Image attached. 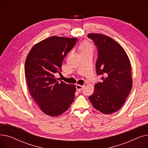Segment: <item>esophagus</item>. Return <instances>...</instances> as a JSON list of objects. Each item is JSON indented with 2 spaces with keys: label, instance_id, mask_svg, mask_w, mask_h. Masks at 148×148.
Wrapping results in <instances>:
<instances>
[{
  "label": "esophagus",
  "instance_id": "esophagus-1",
  "mask_svg": "<svg viewBox=\"0 0 148 148\" xmlns=\"http://www.w3.org/2000/svg\"><path fill=\"white\" fill-rule=\"evenodd\" d=\"M83 87H84L83 85L82 86V85L77 84L76 85V89L78 90V91H80V90H82L83 89Z\"/></svg>",
  "mask_w": 148,
  "mask_h": 148
}]
</instances>
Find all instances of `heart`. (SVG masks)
<instances>
[{"instance_id":"heart-1","label":"heart","mask_w":148,"mask_h":148,"mask_svg":"<svg viewBox=\"0 0 148 148\" xmlns=\"http://www.w3.org/2000/svg\"><path fill=\"white\" fill-rule=\"evenodd\" d=\"M79 49L80 53L92 50V46L87 41H83L79 45Z\"/></svg>"}]
</instances>
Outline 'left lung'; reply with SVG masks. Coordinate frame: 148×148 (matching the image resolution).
I'll list each match as a JSON object with an SVG mask.
<instances>
[{
  "label": "left lung",
  "instance_id": "1",
  "mask_svg": "<svg viewBox=\"0 0 148 148\" xmlns=\"http://www.w3.org/2000/svg\"><path fill=\"white\" fill-rule=\"evenodd\" d=\"M88 37L97 47L96 72L102 76L89 99L97 110L111 114L120 109L131 90L130 61L125 51L112 38L98 34H89Z\"/></svg>",
  "mask_w": 148,
  "mask_h": 148
}]
</instances>
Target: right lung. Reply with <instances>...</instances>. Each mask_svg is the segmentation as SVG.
Listing matches in <instances>:
<instances>
[{"label": "right lung", "instance_id": "add662e5", "mask_svg": "<svg viewBox=\"0 0 148 148\" xmlns=\"http://www.w3.org/2000/svg\"><path fill=\"white\" fill-rule=\"evenodd\" d=\"M77 38L53 36L35 44L25 62V73L29 90L41 110L50 116L64 113L75 98V86L66 84L55 74Z\"/></svg>", "mask_w": 148, "mask_h": 148}]
</instances>
